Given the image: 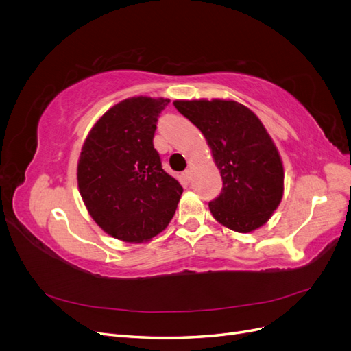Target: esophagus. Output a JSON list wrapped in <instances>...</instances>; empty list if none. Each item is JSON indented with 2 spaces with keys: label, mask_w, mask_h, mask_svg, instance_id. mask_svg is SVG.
<instances>
[{
  "label": "esophagus",
  "mask_w": 351,
  "mask_h": 351,
  "mask_svg": "<svg viewBox=\"0 0 351 351\" xmlns=\"http://www.w3.org/2000/svg\"><path fill=\"white\" fill-rule=\"evenodd\" d=\"M182 177L186 183H190V180H192V171H190V169H186V171H183Z\"/></svg>",
  "instance_id": "1"
}]
</instances>
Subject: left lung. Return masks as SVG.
I'll return each instance as SVG.
<instances>
[{"instance_id": "1", "label": "left lung", "mask_w": 351, "mask_h": 351, "mask_svg": "<svg viewBox=\"0 0 351 351\" xmlns=\"http://www.w3.org/2000/svg\"><path fill=\"white\" fill-rule=\"evenodd\" d=\"M174 107L204 133L221 173L210 214L237 232L262 227L282 199L284 168L261 120L236 101H174Z\"/></svg>"}]
</instances>
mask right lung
Listing matches in <instances>:
<instances>
[{
	"instance_id": "obj_1",
	"label": "right lung",
	"mask_w": 351,
	"mask_h": 351,
	"mask_svg": "<svg viewBox=\"0 0 351 351\" xmlns=\"http://www.w3.org/2000/svg\"><path fill=\"white\" fill-rule=\"evenodd\" d=\"M169 99L134 97L92 127L77 164L82 199L107 234L142 243L174 217L183 187L165 173L154 147L156 121Z\"/></svg>"
}]
</instances>
